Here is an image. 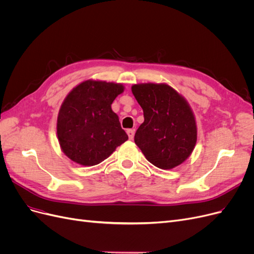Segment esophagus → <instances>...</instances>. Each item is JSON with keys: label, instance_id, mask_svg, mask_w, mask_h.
I'll return each instance as SVG.
<instances>
[{"label": "esophagus", "instance_id": "obj_1", "mask_svg": "<svg viewBox=\"0 0 254 254\" xmlns=\"http://www.w3.org/2000/svg\"><path fill=\"white\" fill-rule=\"evenodd\" d=\"M127 134H128V137L130 140H132L133 139V136H134V129H127Z\"/></svg>", "mask_w": 254, "mask_h": 254}]
</instances>
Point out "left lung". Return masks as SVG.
<instances>
[{
  "mask_svg": "<svg viewBox=\"0 0 254 254\" xmlns=\"http://www.w3.org/2000/svg\"><path fill=\"white\" fill-rule=\"evenodd\" d=\"M144 122L134 142L151 164L172 170L186 161L197 141L195 117L188 102L165 83L133 84Z\"/></svg>",
  "mask_w": 254,
  "mask_h": 254,
  "instance_id": "left-lung-1",
  "label": "left lung"
}]
</instances>
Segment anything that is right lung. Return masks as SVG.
Masks as SVG:
<instances>
[{"label": "right lung", "instance_id": "right-lung-1", "mask_svg": "<svg viewBox=\"0 0 254 254\" xmlns=\"http://www.w3.org/2000/svg\"><path fill=\"white\" fill-rule=\"evenodd\" d=\"M123 91L121 83L86 80L67 94L57 119L58 141L67 158L80 165L93 166L128 140L111 109Z\"/></svg>", "mask_w": 254, "mask_h": 254}]
</instances>
